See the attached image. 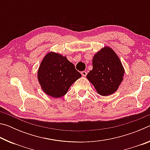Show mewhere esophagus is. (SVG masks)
<instances>
[{
	"label": "esophagus",
	"mask_w": 150,
	"mask_h": 150,
	"mask_svg": "<svg viewBox=\"0 0 150 150\" xmlns=\"http://www.w3.org/2000/svg\"><path fill=\"white\" fill-rule=\"evenodd\" d=\"M81 73V75H82L83 76H84V77H85V76L87 75V72L85 71H82Z\"/></svg>",
	"instance_id": "esophagus-1"
}]
</instances>
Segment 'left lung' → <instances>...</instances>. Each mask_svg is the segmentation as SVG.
I'll return each mask as SVG.
<instances>
[{
	"label": "left lung",
	"mask_w": 150,
	"mask_h": 150,
	"mask_svg": "<svg viewBox=\"0 0 150 150\" xmlns=\"http://www.w3.org/2000/svg\"><path fill=\"white\" fill-rule=\"evenodd\" d=\"M124 69L116 53L110 47H104L93 59V69L87 78L100 95L115 93L123 81Z\"/></svg>",
	"instance_id": "1"
}]
</instances>
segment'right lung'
I'll return each instance as SVG.
<instances>
[{"label":"right lung","mask_w":150,"mask_h":150,"mask_svg":"<svg viewBox=\"0 0 150 150\" xmlns=\"http://www.w3.org/2000/svg\"><path fill=\"white\" fill-rule=\"evenodd\" d=\"M81 77V73L67 57L52 52L45 55L38 71V79L42 89L54 98L64 96L73 83Z\"/></svg>","instance_id":"add662e5"}]
</instances>
